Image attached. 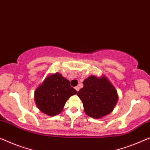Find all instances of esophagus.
Wrapping results in <instances>:
<instances>
[{
	"mask_svg": "<svg viewBox=\"0 0 150 150\" xmlns=\"http://www.w3.org/2000/svg\"><path fill=\"white\" fill-rule=\"evenodd\" d=\"M75 88V89H76V90H77V91L79 90V86H76Z\"/></svg>",
	"mask_w": 150,
	"mask_h": 150,
	"instance_id": "1",
	"label": "esophagus"
}]
</instances>
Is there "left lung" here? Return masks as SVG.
Listing matches in <instances>:
<instances>
[{
	"label": "left lung",
	"instance_id": "8db88e82",
	"mask_svg": "<svg viewBox=\"0 0 150 150\" xmlns=\"http://www.w3.org/2000/svg\"><path fill=\"white\" fill-rule=\"evenodd\" d=\"M83 88L77 96L87 115L100 118L110 114L118 102L117 91L107 78L90 76L83 81Z\"/></svg>",
	"mask_w": 150,
	"mask_h": 150
}]
</instances>
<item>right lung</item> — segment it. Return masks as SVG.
Returning a JSON list of instances; mask_svg holds the SVG:
<instances>
[{"label": "right lung", "instance_id": "obj_1", "mask_svg": "<svg viewBox=\"0 0 150 150\" xmlns=\"http://www.w3.org/2000/svg\"><path fill=\"white\" fill-rule=\"evenodd\" d=\"M77 92L70 86L69 80L56 73L48 76L38 87L34 100L40 111L53 117L61 112L67 100Z\"/></svg>", "mask_w": 150, "mask_h": 150}]
</instances>
